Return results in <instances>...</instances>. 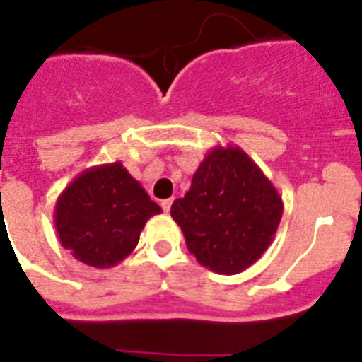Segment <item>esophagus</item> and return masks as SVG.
Here are the masks:
<instances>
[{"label":"esophagus","mask_w":362,"mask_h":362,"mask_svg":"<svg viewBox=\"0 0 362 362\" xmlns=\"http://www.w3.org/2000/svg\"><path fill=\"white\" fill-rule=\"evenodd\" d=\"M172 199H163V202H160V206H163V211L165 212H170V209H172Z\"/></svg>","instance_id":"34e87169"}]
</instances>
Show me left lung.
I'll return each mask as SVG.
<instances>
[{
    "label": "left lung",
    "instance_id": "8db88e82",
    "mask_svg": "<svg viewBox=\"0 0 362 362\" xmlns=\"http://www.w3.org/2000/svg\"><path fill=\"white\" fill-rule=\"evenodd\" d=\"M284 212L262 168L240 146H214L197 166L190 190L172 203L188 251L218 274L251 267L273 243Z\"/></svg>",
    "mask_w": 362,
    "mask_h": 362
}]
</instances>
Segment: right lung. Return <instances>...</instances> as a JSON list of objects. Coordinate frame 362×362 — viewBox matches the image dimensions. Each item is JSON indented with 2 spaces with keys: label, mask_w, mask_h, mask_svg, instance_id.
Masks as SVG:
<instances>
[{
  "label": "right lung",
  "mask_w": 362,
  "mask_h": 362,
  "mask_svg": "<svg viewBox=\"0 0 362 362\" xmlns=\"http://www.w3.org/2000/svg\"><path fill=\"white\" fill-rule=\"evenodd\" d=\"M120 160L91 166L58 196L54 227L62 247L86 265L107 269L134 252L151 216L160 214Z\"/></svg>",
  "instance_id": "obj_1"
}]
</instances>
